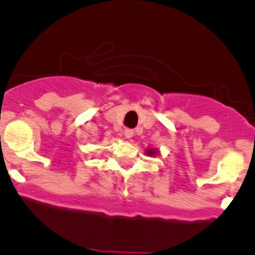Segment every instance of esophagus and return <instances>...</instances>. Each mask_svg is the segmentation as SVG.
<instances>
[{
	"instance_id": "esophagus-1",
	"label": "esophagus",
	"mask_w": 255,
	"mask_h": 255,
	"mask_svg": "<svg viewBox=\"0 0 255 255\" xmlns=\"http://www.w3.org/2000/svg\"><path fill=\"white\" fill-rule=\"evenodd\" d=\"M124 135H125V137H127V138H131L133 136V130H132V128H125Z\"/></svg>"
}]
</instances>
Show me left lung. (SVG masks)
I'll use <instances>...</instances> for the list:
<instances>
[{"label": "left lung", "mask_w": 255, "mask_h": 255, "mask_svg": "<svg viewBox=\"0 0 255 255\" xmlns=\"http://www.w3.org/2000/svg\"><path fill=\"white\" fill-rule=\"evenodd\" d=\"M146 153L148 154V156H153V154H157V151L156 149H147Z\"/></svg>", "instance_id": "1"}]
</instances>
